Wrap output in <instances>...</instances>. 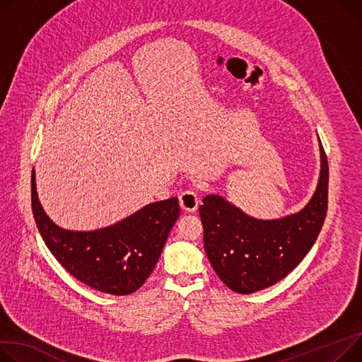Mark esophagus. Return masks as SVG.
<instances>
[{
  "label": "esophagus",
  "mask_w": 362,
  "mask_h": 362,
  "mask_svg": "<svg viewBox=\"0 0 362 362\" xmlns=\"http://www.w3.org/2000/svg\"><path fill=\"white\" fill-rule=\"evenodd\" d=\"M179 202H180L182 209H185L186 212H195L199 205V197L195 190L187 189L180 194Z\"/></svg>",
  "instance_id": "1"
}]
</instances>
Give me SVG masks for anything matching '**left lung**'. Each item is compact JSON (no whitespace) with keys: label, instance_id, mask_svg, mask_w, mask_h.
Listing matches in <instances>:
<instances>
[{"label":"left lung","instance_id":"1","mask_svg":"<svg viewBox=\"0 0 362 362\" xmlns=\"http://www.w3.org/2000/svg\"><path fill=\"white\" fill-rule=\"evenodd\" d=\"M320 148V177L308 204L276 220L247 215L220 195H206L199 215L204 247L220 279L238 294L264 290L290 274L315 245L327 212L329 165Z\"/></svg>","mask_w":362,"mask_h":362}]
</instances>
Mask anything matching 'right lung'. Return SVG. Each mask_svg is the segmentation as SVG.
Masks as SVG:
<instances>
[{"label":"right lung","mask_w":362,"mask_h":362,"mask_svg":"<svg viewBox=\"0 0 362 362\" xmlns=\"http://www.w3.org/2000/svg\"><path fill=\"white\" fill-rule=\"evenodd\" d=\"M32 211L45 245L64 269L94 290L135 293L147 281L180 215L177 198L148 204L109 227L76 231L57 226L45 212L32 172Z\"/></svg>","instance_id":"right-lung-1"}]
</instances>
